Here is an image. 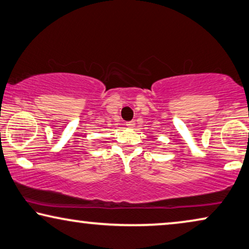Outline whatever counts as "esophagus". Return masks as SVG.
<instances>
[{
  "label": "esophagus",
  "mask_w": 249,
  "mask_h": 249,
  "mask_svg": "<svg viewBox=\"0 0 249 249\" xmlns=\"http://www.w3.org/2000/svg\"><path fill=\"white\" fill-rule=\"evenodd\" d=\"M125 125H127L128 128H133V127H135V121H128V122H125Z\"/></svg>",
  "instance_id": "obj_1"
}]
</instances>
